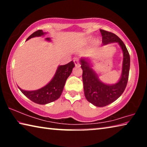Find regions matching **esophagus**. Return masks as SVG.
<instances>
[{"mask_svg":"<svg viewBox=\"0 0 147 147\" xmlns=\"http://www.w3.org/2000/svg\"><path fill=\"white\" fill-rule=\"evenodd\" d=\"M74 63L75 64L76 66H79L80 65V63L78 61V59L77 58H74Z\"/></svg>","mask_w":147,"mask_h":147,"instance_id":"1","label":"esophagus"}]
</instances>
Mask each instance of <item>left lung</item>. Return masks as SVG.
Returning a JSON list of instances; mask_svg holds the SVG:
<instances>
[{"mask_svg": "<svg viewBox=\"0 0 147 147\" xmlns=\"http://www.w3.org/2000/svg\"><path fill=\"white\" fill-rule=\"evenodd\" d=\"M102 37V43L107 45L117 42L121 46L123 53V63L121 78L114 85H107L98 79V76L84 59H81L82 69V80L84 94L88 101L98 107H104L113 102L120 96L125 89L128 83L130 65V54L123 41L112 32L100 30Z\"/></svg>", "mask_w": 147, "mask_h": 147, "instance_id": "obj_1", "label": "left lung"}]
</instances>
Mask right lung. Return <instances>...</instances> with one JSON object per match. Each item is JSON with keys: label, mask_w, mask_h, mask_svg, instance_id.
I'll return each instance as SVG.
<instances>
[{"label": "right lung", "mask_w": 147, "mask_h": 147, "mask_svg": "<svg viewBox=\"0 0 147 147\" xmlns=\"http://www.w3.org/2000/svg\"><path fill=\"white\" fill-rule=\"evenodd\" d=\"M45 34V33H44L42 30H38L31 34L27 38L26 41L34 37L41 36ZM46 39L50 41L49 38ZM74 66L75 65L73 61H71L64 65L59 66L52 80L47 85L38 90L24 91L19 88V87L18 88L27 98H28L30 100L35 103L46 104L52 102L59 98L61 96L67 79L71 74Z\"/></svg>", "instance_id": "1"}]
</instances>
